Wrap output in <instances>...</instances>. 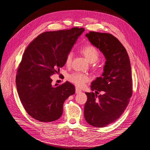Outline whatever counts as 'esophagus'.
Returning a JSON list of instances; mask_svg holds the SVG:
<instances>
[{
  "label": "esophagus",
  "mask_w": 150,
  "mask_h": 150,
  "mask_svg": "<svg viewBox=\"0 0 150 150\" xmlns=\"http://www.w3.org/2000/svg\"><path fill=\"white\" fill-rule=\"evenodd\" d=\"M81 92V90L80 89H79L78 88H76V93L78 94L80 93Z\"/></svg>",
  "instance_id": "esophagus-1"
}]
</instances>
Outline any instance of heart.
Instances as JSON below:
<instances>
[{"label": "heart", "mask_w": 150, "mask_h": 150, "mask_svg": "<svg viewBox=\"0 0 150 150\" xmlns=\"http://www.w3.org/2000/svg\"><path fill=\"white\" fill-rule=\"evenodd\" d=\"M80 52L88 62L93 63V69L94 70H98L99 69V66L96 62L99 57V52L96 47L92 45H86L81 47ZM72 58H73V52L69 51L67 54L65 59V64L66 66H69L71 64ZM68 80L78 87L82 88L89 81V78L86 74L80 72H74L68 76Z\"/></svg>", "instance_id": "1"}]
</instances>
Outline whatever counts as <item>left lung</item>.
<instances>
[{"instance_id":"obj_1","label":"left lung","mask_w":150,"mask_h":150,"mask_svg":"<svg viewBox=\"0 0 150 150\" xmlns=\"http://www.w3.org/2000/svg\"><path fill=\"white\" fill-rule=\"evenodd\" d=\"M86 36L106 59L102 76L91 86L95 93H86L84 110L88 123L103 128L119 119L132 96L130 60L125 47L112 34L90 31Z\"/></svg>"}]
</instances>
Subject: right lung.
<instances>
[{"label":"right lung","instance_id":"1","mask_svg":"<svg viewBox=\"0 0 150 150\" xmlns=\"http://www.w3.org/2000/svg\"><path fill=\"white\" fill-rule=\"evenodd\" d=\"M84 28L49 31L39 35L26 48L17 71L16 87L25 110L42 122L58 120L66 99L75 93L73 84L65 82L52 86L51 76L65 64Z\"/></svg>","mask_w":150,"mask_h":150}]
</instances>
